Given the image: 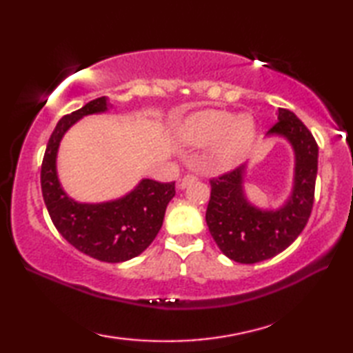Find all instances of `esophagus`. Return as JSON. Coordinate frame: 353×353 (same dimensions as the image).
<instances>
[{
    "label": "esophagus",
    "instance_id": "34e87169",
    "mask_svg": "<svg viewBox=\"0 0 353 353\" xmlns=\"http://www.w3.org/2000/svg\"><path fill=\"white\" fill-rule=\"evenodd\" d=\"M197 179V176H194V174H186L182 181H181V183H179V186H181V188L183 190V188H186V186H188L191 182H194Z\"/></svg>",
    "mask_w": 353,
    "mask_h": 353
}]
</instances>
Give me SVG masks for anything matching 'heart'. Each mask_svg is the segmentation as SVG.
I'll return each instance as SVG.
<instances>
[{
  "label": "heart",
  "instance_id": "heart-1",
  "mask_svg": "<svg viewBox=\"0 0 353 353\" xmlns=\"http://www.w3.org/2000/svg\"><path fill=\"white\" fill-rule=\"evenodd\" d=\"M183 142L196 147L215 144L223 163H235L249 154L258 138V125L252 115H238L220 109H205L186 117L177 127Z\"/></svg>",
  "mask_w": 353,
  "mask_h": 353
}]
</instances>
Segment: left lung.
<instances>
[{"label":"left lung","mask_w":353,"mask_h":353,"mask_svg":"<svg viewBox=\"0 0 353 353\" xmlns=\"http://www.w3.org/2000/svg\"><path fill=\"white\" fill-rule=\"evenodd\" d=\"M267 137H282L294 152V179L288 200L277 209H259L245 197V165L211 179L206 224L219 249L239 264L276 256L308 223L316 190L319 147L312 133L291 110L279 109Z\"/></svg>","instance_id":"obj_1"}]
</instances>
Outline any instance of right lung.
Here are the masks:
<instances>
[{
  "label": "right lung",
  "mask_w": 353,
  "mask_h": 353,
  "mask_svg": "<svg viewBox=\"0 0 353 353\" xmlns=\"http://www.w3.org/2000/svg\"><path fill=\"white\" fill-rule=\"evenodd\" d=\"M109 100L100 97L65 115L52 130L41 168V188L51 221L66 241L103 262H124L144 252L162 228L165 209L174 197V182L142 179L124 197L103 203H79L68 197L57 177V152L63 134L80 118L103 114Z\"/></svg>",
  "instance_id": "add662e5"
}]
</instances>
